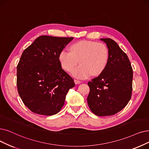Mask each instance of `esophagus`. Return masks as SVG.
Wrapping results in <instances>:
<instances>
[{"label":"esophagus","mask_w":149,"mask_h":149,"mask_svg":"<svg viewBox=\"0 0 149 149\" xmlns=\"http://www.w3.org/2000/svg\"><path fill=\"white\" fill-rule=\"evenodd\" d=\"M74 82H75V84H80V83H81V81L77 80V79H74Z\"/></svg>","instance_id":"obj_1"}]
</instances>
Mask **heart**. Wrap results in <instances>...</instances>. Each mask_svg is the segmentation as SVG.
<instances>
[{
	"mask_svg": "<svg viewBox=\"0 0 149 149\" xmlns=\"http://www.w3.org/2000/svg\"><path fill=\"white\" fill-rule=\"evenodd\" d=\"M109 58V52L102 43L82 40L72 45L70 52L62 49L58 54L62 68L70 72L78 63L72 74L75 78L86 79L91 74L98 76L105 69Z\"/></svg>",
	"mask_w": 149,
	"mask_h": 149,
	"instance_id": "obj_1",
	"label": "heart"
}]
</instances>
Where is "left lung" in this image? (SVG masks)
Returning a JSON list of instances; mask_svg holds the SVG:
<instances>
[{
    "label": "left lung",
    "mask_w": 149,
    "mask_h": 149,
    "mask_svg": "<svg viewBox=\"0 0 149 149\" xmlns=\"http://www.w3.org/2000/svg\"><path fill=\"white\" fill-rule=\"evenodd\" d=\"M108 48L106 67L98 77L88 82L90 92L87 103L98 116L117 114L125 107L132 97L133 69L129 58L115 41L101 38Z\"/></svg>",
    "instance_id": "obj_1"
}]
</instances>
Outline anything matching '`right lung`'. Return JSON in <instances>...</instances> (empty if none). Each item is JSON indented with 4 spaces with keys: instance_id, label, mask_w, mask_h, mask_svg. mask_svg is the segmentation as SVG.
<instances>
[{
    "instance_id": "add662e5",
    "label": "right lung",
    "mask_w": 149,
    "mask_h": 149,
    "mask_svg": "<svg viewBox=\"0 0 149 149\" xmlns=\"http://www.w3.org/2000/svg\"><path fill=\"white\" fill-rule=\"evenodd\" d=\"M73 39L43 35L22 52L17 65V92L23 103L33 113L57 114L69 89L75 86L58 61L59 53Z\"/></svg>"
}]
</instances>
